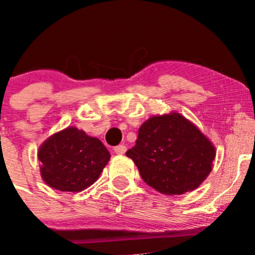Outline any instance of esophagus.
<instances>
[{
	"mask_svg": "<svg viewBox=\"0 0 255 255\" xmlns=\"http://www.w3.org/2000/svg\"><path fill=\"white\" fill-rule=\"evenodd\" d=\"M126 150H127V147L125 144H120L117 147H115V153L116 154H125Z\"/></svg>",
	"mask_w": 255,
	"mask_h": 255,
	"instance_id": "34e87169",
	"label": "esophagus"
}]
</instances>
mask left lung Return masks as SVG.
Instances as JSON below:
<instances>
[{"label":"left lung","instance_id":"8db88e82","mask_svg":"<svg viewBox=\"0 0 255 255\" xmlns=\"http://www.w3.org/2000/svg\"><path fill=\"white\" fill-rule=\"evenodd\" d=\"M216 153L212 140L194 123L170 112L143 122L135 145L126 155L148 185L174 196L197 189L207 179Z\"/></svg>","mask_w":255,"mask_h":255}]
</instances>
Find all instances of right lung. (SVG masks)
Returning a JSON list of instances; mask_svg holds the SVG:
<instances>
[{
  "label": "right lung",
  "mask_w": 255,
  "mask_h": 255,
  "mask_svg": "<svg viewBox=\"0 0 255 255\" xmlns=\"http://www.w3.org/2000/svg\"><path fill=\"white\" fill-rule=\"evenodd\" d=\"M37 157L48 187L78 193L100 178L111 154L98 138L72 126L49 135L39 145Z\"/></svg>",
  "instance_id": "add662e5"
}]
</instances>
